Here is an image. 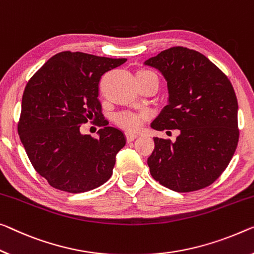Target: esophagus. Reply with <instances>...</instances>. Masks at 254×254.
Masks as SVG:
<instances>
[{
	"instance_id": "1",
	"label": "esophagus",
	"mask_w": 254,
	"mask_h": 254,
	"mask_svg": "<svg viewBox=\"0 0 254 254\" xmlns=\"http://www.w3.org/2000/svg\"><path fill=\"white\" fill-rule=\"evenodd\" d=\"M136 137H137V134H134V132H130V131L126 132V138L128 142H131V140H134Z\"/></svg>"
}]
</instances>
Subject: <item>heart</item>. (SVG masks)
Wrapping results in <instances>:
<instances>
[{
    "label": "heart",
    "instance_id": "heart-1",
    "mask_svg": "<svg viewBox=\"0 0 254 254\" xmlns=\"http://www.w3.org/2000/svg\"><path fill=\"white\" fill-rule=\"evenodd\" d=\"M139 71H149V70H139ZM144 114H136V112H120L115 117V123L119 127L129 131H135L142 126L144 120Z\"/></svg>",
    "mask_w": 254,
    "mask_h": 254
}]
</instances>
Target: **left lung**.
<instances>
[{
    "mask_svg": "<svg viewBox=\"0 0 254 254\" xmlns=\"http://www.w3.org/2000/svg\"><path fill=\"white\" fill-rule=\"evenodd\" d=\"M145 64L161 71L169 91V103L151 127L179 129L175 142L154 137L147 159L152 177L182 193L211 185L239 143V105L231 80L203 54L183 46L162 51Z\"/></svg>",
    "mask_w": 254,
    "mask_h": 254,
    "instance_id": "left-lung-1",
    "label": "left lung"
}]
</instances>
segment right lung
I'll return each mask as SVG.
<instances>
[{
    "instance_id": "add662e5",
    "label": "right lung",
    "mask_w": 254,
    "mask_h": 254,
    "mask_svg": "<svg viewBox=\"0 0 254 254\" xmlns=\"http://www.w3.org/2000/svg\"><path fill=\"white\" fill-rule=\"evenodd\" d=\"M127 61L64 51L53 56L27 83L18 134L33 167L54 189L83 193L111 177L124 132L103 127L99 138L81 125H101L99 84L105 72Z\"/></svg>"
}]
</instances>
